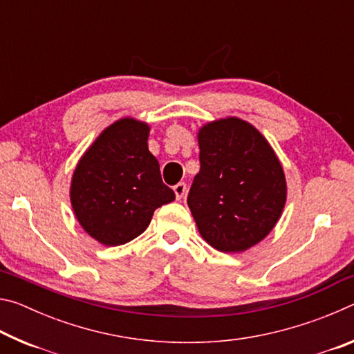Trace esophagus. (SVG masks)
I'll list each match as a JSON object with an SVG mask.
<instances>
[{
    "mask_svg": "<svg viewBox=\"0 0 354 354\" xmlns=\"http://www.w3.org/2000/svg\"><path fill=\"white\" fill-rule=\"evenodd\" d=\"M173 190H175L176 198L181 200L183 196L185 195V192H187V184H185V183H178L175 187H173Z\"/></svg>",
    "mask_w": 354,
    "mask_h": 354,
    "instance_id": "obj_1",
    "label": "esophagus"
}]
</instances>
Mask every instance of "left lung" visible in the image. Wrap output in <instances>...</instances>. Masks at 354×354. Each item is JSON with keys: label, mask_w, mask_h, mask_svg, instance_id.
Here are the masks:
<instances>
[{"label": "left lung", "mask_w": 354, "mask_h": 354, "mask_svg": "<svg viewBox=\"0 0 354 354\" xmlns=\"http://www.w3.org/2000/svg\"><path fill=\"white\" fill-rule=\"evenodd\" d=\"M200 171L187 205L207 243L243 251L277 225L286 203L283 167L250 123L225 118L198 133Z\"/></svg>", "instance_id": "obj_1"}]
</instances>
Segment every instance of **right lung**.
I'll return each mask as SVG.
<instances>
[{"instance_id":"add662e5","label":"right lung","mask_w":354,"mask_h":354,"mask_svg":"<svg viewBox=\"0 0 354 354\" xmlns=\"http://www.w3.org/2000/svg\"><path fill=\"white\" fill-rule=\"evenodd\" d=\"M148 124L122 118L103 131L77 164L71 205L81 226L103 245L140 236L154 211L175 200L148 151Z\"/></svg>"}]
</instances>
